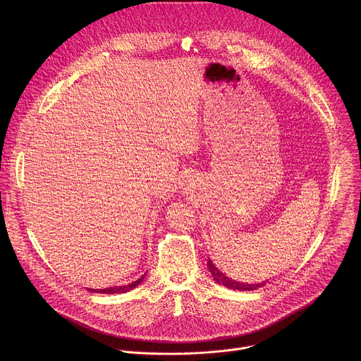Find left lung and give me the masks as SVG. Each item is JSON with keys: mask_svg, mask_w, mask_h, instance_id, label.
Segmentation results:
<instances>
[{"mask_svg": "<svg viewBox=\"0 0 361 361\" xmlns=\"http://www.w3.org/2000/svg\"><path fill=\"white\" fill-rule=\"evenodd\" d=\"M207 267H209V270H210V273H212V276H213V279L219 283V284H223L224 287H227V288H231V290H240V291H251V290H257V288H260V287H263L264 284H266V281H263V283H259V284H245V283H240V281H235V280H233V279H230V277H227L226 274H223L214 264H213V262L212 260H209V263H207Z\"/></svg>", "mask_w": 361, "mask_h": 361, "instance_id": "left-lung-1", "label": "left lung"}]
</instances>
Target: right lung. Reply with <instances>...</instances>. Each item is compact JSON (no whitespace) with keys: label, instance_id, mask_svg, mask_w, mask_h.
<instances>
[{"label":"right lung","instance_id":"right-lung-1","mask_svg":"<svg viewBox=\"0 0 361 361\" xmlns=\"http://www.w3.org/2000/svg\"><path fill=\"white\" fill-rule=\"evenodd\" d=\"M144 277H145V274H142L137 281H134V283H131V284H128V286H120V287H110V288H102V290H92V288H90V291H94V293H102V294H117V293H127V291H130V290H133V288H135L142 280H144Z\"/></svg>","mask_w":361,"mask_h":361}]
</instances>
